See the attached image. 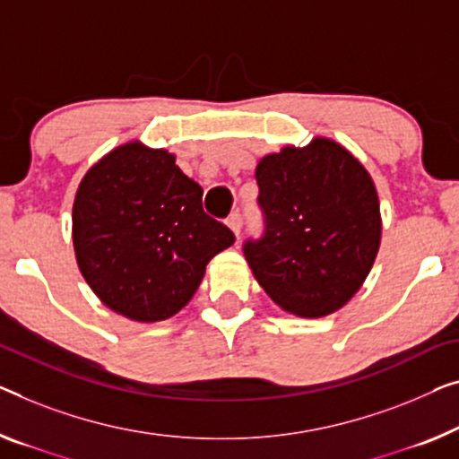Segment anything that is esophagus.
Masks as SVG:
<instances>
[{"label": "esophagus", "mask_w": 459, "mask_h": 459, "mask_svg": "<svg viewBox=\"0 0 459 459\" xmlns=\"http://www.w3.org/2000/svg\"><path fill=\"white\" fill-rule=\"evenodd\" d=\"M227 224L230 227V230L235 232V235L238 237L241 235V227H243V218H241V212H232V214L227 218Z\"/></svg>", "instance_id": "obj_1"}]
</instances>
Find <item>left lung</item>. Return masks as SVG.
<instances>
[{"label":"left lung","mask_w":459,"mask_h":459,"mask_svg":"<svg viewBox=\"0 0 459 459\" xmlns=\"http://www.w3.org/2000/svg\"><path fill=\"white\" fill-rule=\"evenodd\" d=\"M264 230L243 253L273 303L299 317L330 316L352 299L379 249L371 177L336 142L317 138L257 164Z\"/></svg>","instance_id":"left-lung-1"}]
</instances>
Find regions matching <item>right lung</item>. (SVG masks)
<instances>
[{
    "label": "right lung",
    "mask_w": 459,
    "mask_h": 459,
    "mask_svg": "<svg viewBox=\"0 0 459 459\" xmlns=\"http://www.w3.org/2000/svg\"><path fill=\"white\" fill-rule=\"evenodd\" d=\"M204 189L167 150L126 143L88 170L74 202V249L97 297L135 321L189 303L235 235L202 208Z\"/></svg>",
    "instance_id": "obj_1"
}]
</instances>
